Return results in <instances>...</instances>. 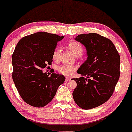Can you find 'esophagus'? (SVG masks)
<instances>
[{"label":"esophagus","mask_w":132,"mask_h":132,"mask_svg":"<svg viewBox=\"0 0 132 132\" xmlns=\"http://www.w3.org/2000/svg\"><path fill=\"white\" fill-rule=\"evenodd\" d=\"M65 80H66V81H69L71 80V78L67 77L66 78V79H65Z\"/></svg>","instance_id":"esophagus-1"}]
</instances>
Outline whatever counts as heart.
Listing matches in <instances>:
<instances>
[{"label":"heart","instance_id":"1","mask_svg":"<svg viewBox=\"0 0 132 132\" xmlns=\"http://www.w3.org/2000/svg\"><path fill=\"white\" fill-rule=\"evenodd\" d=\"M68 48L71 51V53L76 57L81 56L83 54V47L82 45L75 40H72L68 44ZM60 51L58 49L54 51L53 54V59L54 60L58 59L59 57ZM75 71V68L71 65L63 64L58 68V71L64 76H70Z\"/></svg>","mask_w":132,"mask_h":132}]
</instances>
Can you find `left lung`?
<instances>
[{"mask_svg": "<svg viewBox=\"0 0 132 132\" xmlns=\"http://www.w3.org/2000/svg\"><path fill=\"white\" fill-rule=\"evenodd\" d=\"M75 39L87 51L88 58L77 71L87 78H73L77 84L73 99L82 109H92L108 101L113 93L120 75V57L113 43L96 33L80 34Z\"/></svg>", "mask_w": 132, "mask_h": 132, "instance_id": "8db88e82", "label": "left lung"}]
</instances>
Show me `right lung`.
Here are the masks:
<instances>
[{
	"label": "right lung",
	"instance_id": "1",
	"mask_svg": "<svg viewBox=\"0 0 132 132\" xmlns=\"http://www.w3.org/2000/svg\"><path fill=\"white\" fill-rule=\"evenodd\" d=\"M64 36L39 32L22 37L12 54V79L26 103L40 108L51 101L65 80L62 75L50 77L43 69L53 63V54Z\"/></svg>",
	"mask_w": 132,
	"mask_h": 132
}]
</instances>
